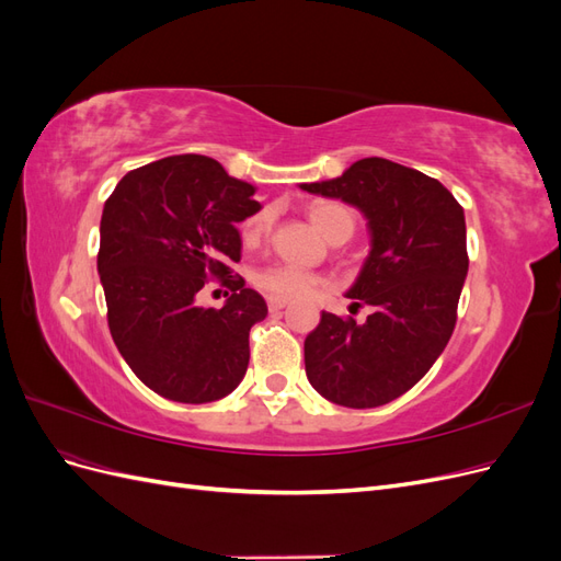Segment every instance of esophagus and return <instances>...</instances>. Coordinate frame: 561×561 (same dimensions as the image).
<instances>
[{
	"label": "esophagus",
	"instance_id": "esophagus-1",
	"mask_svg": "<svg viewBox=\"0 0 561 561\" xmlns=\"http://www.w3.org/2000/svg\"><path fill=\"white\" fill-rule=\"evenodd\" d=\"M266 304H268L271 311H280V309L287 307V299H283V297H266Z\"/></svg>",
	"mask_w": 561,
	"mask_h": 561
}]
</instances>
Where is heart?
Here are the masks:
<instances>
[{
    "label": "heart",
    "instance_id": "1",
    "mask_svg": "<svg viewBox=\"0 0 561 561\" xmlns=\"http://www.w3.org/2000/svg\"><path fill=\"white\" fill-rule=\"evenodd\" d=\"M309 217L313 227L325 236L328 241L348 239L355 229L353 213L344 206H339V203H313L309 208ZM264 227H266V215L250 217L241 229L243 243L245 245L257 243L262 239ZM254 283H257V287H262V290L268 293L271 297L293 299V297H304L318 290L322 285V278L313 274V271L295 266V264H271L254 274Z\"/></svg>",
    "mask_w": 561,
    "mask_h": 561
}]
</instances>
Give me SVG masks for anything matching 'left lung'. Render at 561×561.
Segmentation results:
<instances>
[{"instance_id": "1", "label": "left lung", "mask_w": 561, "mask_h": 561, "mask_svg": "<svg viewBox=\"0 0 561 561\" xmlns=\"http://www.w3.org/2000/svg\"><path fill=\"white\" fill-rule=\"evenodd\" d=\"M304 192L342 198L369 229V254L346 293L365 322L322 311L304 342L307 377L342 407L367 410L407 393L445 351L468 276L466 217L447 186L369 157Z\"/></svg>"}]
</instances>
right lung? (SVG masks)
<instances>
[{"label": "right lung", "instance_id": "right-lung-1", "mask_svg": "<svg viewBox=\"0 0 561 561\" xmlns=\"http://www.w3.org/2000/svg\"><path fill=\"white\" fill-rule=\"evenodd\" d=\"M254 186L201 154L165 157L126 173L100 219L98 274L118 353L145 386L175 402H213L245 377L250 328L266 301L231 276L241 262L236 225L262 206ZM208 277L232 297L206 310Z\"/></svg>", "mask_w": 561, "mask_h": 561}]
</instances>
